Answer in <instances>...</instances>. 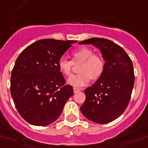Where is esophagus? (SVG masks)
Returning a JSON list of instances; mask_svg holds the SVG:
<instances>
[{"mask_svg": "<svg viewBox=\"0 0 148 148\" xmlns=\"http://www.w3.org/2000/svg\"><path fill=\"white\" fill-rule=\"evenodd\" d=\"M73 91H74V93L76 94V93H78L80 91L79 88H73Z\"/></svg>", "mask_w": 148, "mask_h": 148, "instance_id": "1", "label": "esophagus"}]
</instances>
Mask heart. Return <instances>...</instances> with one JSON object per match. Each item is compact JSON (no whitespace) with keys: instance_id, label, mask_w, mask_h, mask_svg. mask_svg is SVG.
I'll return each mask as SVG.
<instances>
[{"instance_id":"b5f03b06","label":"heart","mask_w":148,"mask_h":148,"mask_svg":"<svg viewBox=\"0 0 148 148\" xmlns=\"http://www.w3.org/2000/svg\"><path fill=\"white\" fill-rule=\"evenodd\" d=\"M80 64L78 75H72L67 84L75 87H81L88 83L90 79L97 81L101 78L105 70V62L103 57L88 47H82L72 53V60L62 57L58 62V67L63 75H71L73 64Z\"/></svg>"}]
</instances>
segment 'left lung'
<instances>
[{
    "instance_id": "left-lung-1",
    "label": "left lung",
    "mask_w": 148,
    "mask_h": 148,
    "mask_svg": "<svg viewBox=\"0 0 148 148\" xmlns=\"http://www.w3.org/2000/svg\"><path fill=\"white\" fill-rule=\"evenodd\" d=\"M79 44L97 47L105 61L101 78L84 91L86 99L81 111L91 121L110 123L124 112L130 101L134 84L132 60L123 48L108 39L92 38Z\"/></svg>"
}]
</instances>
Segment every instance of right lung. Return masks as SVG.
<instances>
[{"label":"right lung","mask_w":148,"mask_h":148,"mask_svg":"<svg viewBox=\"0 0 148 148\" xmlns=\"http://www.w3.org/2000/svg\"><path fill=\"white\" fill-rule=\"evenodd\" d=\"M76 40L43 39L25 48L11 75V94L16 110L29 123L44 126L55 121L73 95L58 62Z\"/></svg>","instance_id":"add662e5"}]
</instances>
